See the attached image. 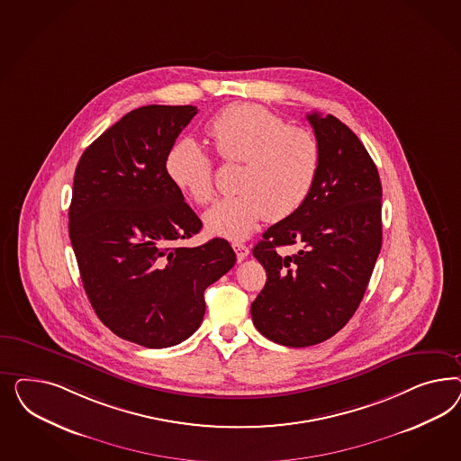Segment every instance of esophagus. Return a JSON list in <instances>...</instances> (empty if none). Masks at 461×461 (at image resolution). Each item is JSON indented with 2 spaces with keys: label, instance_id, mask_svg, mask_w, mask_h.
Listing matches in <instances>:
<instances>
[{
  "label": "esophagus",
  "instance_id": "esophagus-1",
  "mask_svg": "<svg viewBox=\"0 0 461 461\" xmlns=\"http://www.w3.org/2000/svg\"><path fill=\"white\" fill-rule=\"evenodd\" d=\"M231 247H233V250L237 253L238 262L245 260V258L249 257V253H250L249 247H247L245 243H241V241H233V243H231Z\"/></svg>",
  "mask_w": 461,
  "mask_h": 461
}]
</instances>
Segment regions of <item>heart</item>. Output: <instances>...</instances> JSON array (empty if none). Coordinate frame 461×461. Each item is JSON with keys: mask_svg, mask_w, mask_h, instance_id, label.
<instances>
[{"mask_svg": "<svg viewBox=\"0 0 461 461\" xmlns=\"http://www.w3.org/2000/svg\"><path fill=\"white\" fill-rule=\"evenodd\" d=\"M206 130L224 162L240 164L237 194L220 199L204 214L211 233L245 238L262 220H285L304 204L321 167V147L309 130L250 103L224 108ZM166 172L194 203H210L214 166L197 140L182 137L170 145Z\"/></svg>", "mask_w": 461, "mask_h": 461, "instance_id": "1", "label": "heart"}]
</instances>
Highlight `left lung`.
<instances>
[{"label":"left lung","instance_id":"left-lung-1","mask_svg":"<svg viewBox=\"0 0 461 461\" xmlns=\"http://www.w3.org/2000/svg\"><path fill=\"white\" fill-rule=\"evenodd\" d=\"M321 167L304 204L253 247L267 272L251 303L262 335L303 348L336 335L362 303L382 247V184L362 141L333 114L309 113ZM285 246L297 252L285 254Z\"/></svg>","mask_w":461,"mask_h":461}]
</instances>
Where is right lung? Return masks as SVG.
<instances>
[{
	"mask_svg": "<svg viewBox=\"0 0 461 461\" xmlns=\"http://www.w3.org/2000/svg\"><path fill=\"white\" fill-rule=\"evenodd\" d=\"M195 106L125 114L81 155L69 237L84 291L113 333L145 348L179 345L201 326L204 291L235 266L223 238L182 247L203 228L168 179L166 154Z\"/></svg>",
	"mask_w": 461,
	"mask_h": 461,
	"instance_id": "1",
	"label": "right lung"
}]
</instances>
